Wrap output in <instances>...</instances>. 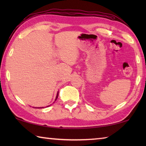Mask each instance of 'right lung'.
<instances>
[{
    "mask_svg": "<svg viewBox=\"0 0 146 146\" xmlns=\"http://www.w3.org/2000/svg\"><path fill=\"white\" fill-rule=\"evenodd\" d=\"M58 93L57 94V96H56V100H56V99H57V98H58Z\"/></svg>",
    "mask_w": 146,
    "mask_h": 146,
    "instance_id": "1",
    "label": "right lung"
}]
</instances>
